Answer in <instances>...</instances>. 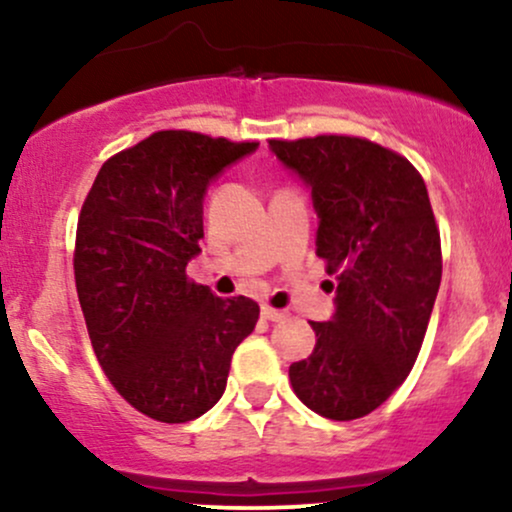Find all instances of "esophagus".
I'll use <instances>...</instances> for the list:
<instances>
[{
	"label": "esophagus",
	"instance_id": "1",
	"mask_svg": "<svg viewBox=\"0 0 512 512\" xmlns=\"http://www.w3.org/2000/svg\"><path fill=\"white\" fill-rule=\"evenodd\" d=\"M284 317H286L284 310H274V308H269V305H262V320L279 322V320H284Z\"/></svg>",
	"mask_w": 512,
	"mask_h": 512
}]
</instances>
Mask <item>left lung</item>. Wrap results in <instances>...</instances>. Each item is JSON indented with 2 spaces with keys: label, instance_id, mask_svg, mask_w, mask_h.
I'll use <instances>...</instances> for the list:
<instances>
[{
  "label": "left lung",
  "instance_id": "1",
  "mask_svg": "<svg viewBox=\"0 0 512 512\" xmlns=\"http://www.w3.org/2000/svg\"><path fill=\"white\" fill-rule=\"evenodd\" d=\"M269 151L310 190L315 252L337 274L332 317L310 322L313 354L289 368L293 392L325 419H361L404 383L438 296L426 182L407 158L358 137L272 139Z\"/></svg>",
  "mask_w": 512,
  "mask_h": 512
}]
</instances>
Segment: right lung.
I'll use <instances>...</instances> for the list:
<instances>
[{
    "instance_id": "obj_1",
    "label": "right lung",
    "mask_w": 512,
    "mask_h": 512,
    "mask_svg": "<svg viewBox=\"0 0 512 512\" xmlns=\"http://www.w3.org/2000/svg\"><path fill=\"white\" fill-rule=\"evenodd\" d=\"M255 142L166 129L103 163L76 226L86 330L115 390L151 419L185 424L219 402L260 305L187 281L209 185Z\"/></svg>"
}]
</instances>
